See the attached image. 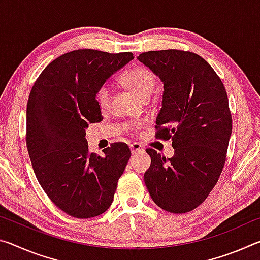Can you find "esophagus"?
I'll return each instance as SVG.
<instances>
[{
  "label": "esophagus",
  "mask_w": 260,
  "mask_h": 260,
  "mask_svg": "<svg viewBox=\"0 0 260 260\" xmlns=\"http://www.w3.org/2000/svg\"><path fill=\"white\" fill-rule=\"evenodd\" d=\"M129 149L132 153H139V152H143L144 149L143 147L141 146L139 143H132L129 144Z\"/></svg>",
  "instance_id": "obj_1"
}]
</instances>
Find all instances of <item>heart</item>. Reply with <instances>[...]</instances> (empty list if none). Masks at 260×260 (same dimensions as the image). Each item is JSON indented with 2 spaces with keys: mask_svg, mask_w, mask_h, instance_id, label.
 Returning a JSON list of instances; mask_svg holds the SVG:
<instances>
[{
  "mask_svg": "<svg viewBox=\"0 0 260 260\" xmlns=\"http://www.w3.org/2000/svg\"><path fill=\"white\" fill-rule=\"evenodd\" d=\"M121 81L142 100L150 99L157 86L156 74L146 67H135L128 70L122 74ZM95 99L101 111H107L111 103V88L108 83H103L102 86L99 87V89L96 90ZM142 121H136L128 126V129L139 131L142 128Z\"/></svg>",
  "mask_w": 260,
  "mask_h": 260,
  "instance_id": "heart-1",
  "label": "heart"
}]
</instances>
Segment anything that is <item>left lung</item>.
<instances>
[{
  "label": "left lung",
  "instance_id": "8db88e82",
  "mask_svg": "<svg viewBox=\"0 0 260 260\" xmlns=\"http://www.w3.org/2000/svg\"><path fill=\"white\" fill-rule=\"evenodd\" d=\"M138 59L160 78L164 94L156 139L172 140L174 156L148 148L144 183L152 201L171 213H186L205 201L226 161L232 114L221 79L204 58L178 49L147 51Z\"/></svg>",
  "mask_w": 260,
  "mask_h": 260
}]
</instances>
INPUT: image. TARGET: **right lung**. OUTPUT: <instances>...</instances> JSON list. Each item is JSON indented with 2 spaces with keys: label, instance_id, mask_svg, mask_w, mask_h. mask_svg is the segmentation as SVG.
<instances>
[{
  "label": "right lung",
  "instance_id": "right-lung-1",
  "mask_svg": "<svg viewBox=\"0 0 260 260\" xmlns=\"http://www.w3.org/2000/svg\"><path fill=\"white\" fill-rule=\"evenodd\" d=\"M132 52L78 49L52 60L34 82L26 111V146L37 179L57 208L87 219L107 211L131 157L126 143L88 150V124L102 121L95 94L133 59Z\"/></svg>",
  "mask_w": 260,
  "mask_h": 260
}]
</instances>
